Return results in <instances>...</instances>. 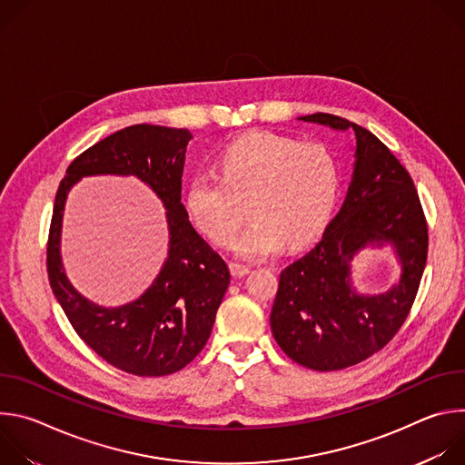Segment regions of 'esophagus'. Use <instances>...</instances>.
I'll use <instances>...</instances> for the list:
<instances>
[{"label":"esophagus","instance_id":"1","mask_svg":"<svg viewBox=\"0 0 465 465\" xmlns=\"http://www.w3.org/2000/svg\"><path fill=\"white\" fill-rule=\"evenodd\" d=\"M230 272L233 278H244L250 269L246 267V264H239V262H230Z\"/></svg>","mask_w":465,"mask_h":465}]
</instances>
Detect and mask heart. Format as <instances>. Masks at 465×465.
Instances as JSON below:
<instances>
[{
    "mask_svg": "<svg viewBox=\"0 0 465 465\" xmlns=\"http://www.w3.org/2000/svg\"><path fill=\"white\" fill-rule=\"evenodd\" d=\"M219 176L196 173L185 185L189 221L219 244H226L244 219L250 226L232 248L246 259H267L283 244L298 248L312 241L335 210L341 174L335 156L314 142L248 132L217 160Z\"/></svg>",
    "mask_w": 465,
    "mask_h": 465,
    "instance_id": "b5f03b06",
    "label": "heart"
}]
</instances>
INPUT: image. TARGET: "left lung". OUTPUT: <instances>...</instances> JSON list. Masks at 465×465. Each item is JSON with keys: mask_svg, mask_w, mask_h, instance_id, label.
<instances>
[{"mask_svg": "<svg viewBox=\"0 0 465 465\" xmlns=\"http://www.w3.org/2000/svg\"><path fill=\"white\" fill-rule=\"evenodd\" d=\"M298 119L353 130L355 163L346 201L320 242L282 271L271 327L294 362L335 371L382 350L405 323L427 262V221L409 171L370 130L322 112ZM384 243L402 276L381 295H361L351 262L366 245Z\"/></svg>", "mask_w": 465, "mask_h": 465, "instance_id": "obj_1", "label": "left lung"}]
</instances>
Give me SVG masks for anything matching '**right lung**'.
I'll use <instances>...</instances> for the list:
<instances>
[{
	"mask_svg": "<svg viewBox=\"0 0 465 465\" xmlns=\"http://www.w3.org/2000/svg\"><path fill=\"white\" fill-rule=\"evenodd\" d=\"M185 128L132 124L77 156L62 178L47 239V276L77 335L108 364L138 377H162L187 366L206 346L230 285L224 259L196 233L182 204ZM136 175L168 210L170 252L153 285L121 308H101L69 283L61 267L59 230L64 198L83 175Z\"/></svg>",
	"mask_w": 465,
	"mask_h": 465,
	"instance_id": "right-lung-1",
	"label": "right lung"
}]
</instances>
